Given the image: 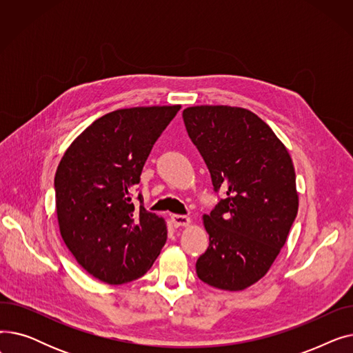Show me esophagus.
Wrapping results in <instances>:
<instances>
[{"label":"esophagus","instance_id":"34e87169","mask_svg":"<svg viewBox=\"0 0 353 353\" xmlns=\"http://www.w3.org/2000/svg\"><path fill=\"white\" fill-rule=\"evenodd\" d=\"M172 223L174 225V228L179 226H188L190 223V219L188 216H183V214H172Z\"/></svg>","mask_w":353,"mask_h":353}]
</instances>
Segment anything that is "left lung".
<instances>
[{"label":"left lung","mask_w":353,"mask_h":353,"mask_svg":"<svg viewBox=\"0 0 353 353\" xmlns=\"http://www.w3.org/2000/svg\"><path fill=\"white\" fill-rule=\"evenodd\" d=\"M183 121L214 193H225L203 216L209 248L196 273L213 288L243 290L270 269L298 214L292 159L272 128L246 108L189 107Z\"/></svg>","instance_id":"8db88e82"}]
</instances>
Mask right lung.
Returning <instances> with one entry per match:
<instances>
[{"label":"right lung","instance_id":"add662e5","mask_svg":"<svg viewBox=\"0 0 353 353\" xmlns=\"http://www.w3.org/2000/svg\"><path fill=\"white\" fill-rule=\"evenodd\" d=\"M180 105L116 110L74 140L54 179L61 237L96 279L121 285L152 268L165 243L164 220L136 197L143 165Z\"/></svg>","mask_w":353,"mask_h":353}]
</instances>
